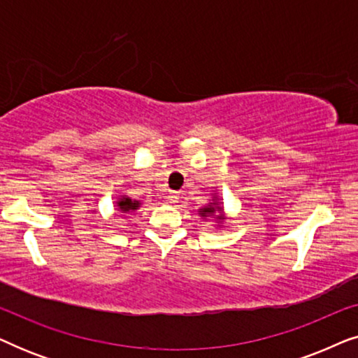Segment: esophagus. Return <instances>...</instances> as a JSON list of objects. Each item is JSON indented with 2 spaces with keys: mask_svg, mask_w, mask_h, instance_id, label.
Returning <instances> with one entry per match:
<instances>
[{
  "mask_svg": "<svg viewBox=\"0 0 358 358\" xmlns=\"http://www.w3.org/2000/svg\"><path fill=\"white\" fill-rule=\"evenodd\" d=\"M166 199H168L169 202H178L179 192H174V190H171V192H168V195H166Z\"/></svg>",
  "mask_w": 358,
  "mask_h": 358,
  "instance_id": "obj_1",
  "label": "esophagus"
}]
</instances>
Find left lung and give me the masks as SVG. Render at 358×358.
Segmentation results:
<instances>
[{
	"mask_svg": "<svg viewBox=\"0 0 358 358\" xmlns=\"http://www.w3.org/2000/svg\"><path fill=\"white\" fill-rule=\"evenodd\" d=\"M222 208H220V203L218 202H213L212 205H207L205 208H200V215L202 217H210V215H215V217L222 220Z\"/></svg>",
	"mask_w": 358,
	"mask_h": 358,
	"instance_id": "obj_1",
	"label": "left lung"
}]
</instances>
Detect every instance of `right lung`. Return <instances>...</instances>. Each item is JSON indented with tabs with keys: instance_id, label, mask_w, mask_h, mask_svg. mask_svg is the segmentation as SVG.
I'll use <instances>...</instances> for the list:
<instances>
[{
	"instance_id": "obj_1",
	"label": "right lung",
	"mask_w": 358,
	"mask_h": 358,
	"mask_svg": "<svg viewBox=\"0 0 358 358\" xmlns=\"http://www.w3.org/2000/svg\"><path fill=\"white\" fill-rule=\"evenodd\" d=\"M117 207L120 208L122 213H129V212H134L140 207V203L136 202V200H131L130 197H122L119 202H117Z\"/></svg>"
}]
</instances>
